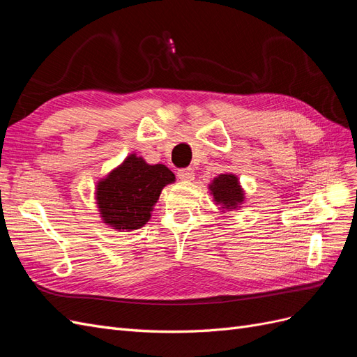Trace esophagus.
<instances>
[{
    "label": "esophagus",
    "mask_w": 357,
    "mask_h": 357,
    "mask_svg": "<svg viewBox=\"0 0 357 357\" xmlns=\"http://www.w3.org/2000/svg\"><path fill=\"white\" fill-rule=\"evenodd\" d=\"M177 176L183 181H192L193 178H195V171H193L192 168H181V169H178Z\"/></svg>",
    "instance_id": "esophagus-1"
}]
</instances>
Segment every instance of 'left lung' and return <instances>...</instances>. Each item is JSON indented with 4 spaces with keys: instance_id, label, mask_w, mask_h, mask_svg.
I'll list each match as a JSON object with an SVG mask.
<instances>
[{
    "instance_id": "obj_1",
    "label": "left lung",
    "mask_w": 357,
    "mask_h": 357,
    "mask_svg": "<svg viewBox=\"0 0 357 357\" xmlns=\"http://www.w3.org/2000/svg\"><path fill=\"white\" fill-rule=\"evenodd\" d=\"M210 190L215 204H220L222 208L235 210L244 201V193L234 174H220L215 177L210 185Z\"/></svg>"
}]
</instances>
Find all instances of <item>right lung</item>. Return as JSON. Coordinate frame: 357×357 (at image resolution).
Here are the masks:
<instances>
[{"mask_svg":"<svg viewBox=\"0 0 357 357\" xmlns=\"http://www.w3.org/2000/svg\"><path fill=\"white\" fill-rule=\"evenodd\" d=\"M174 180L165 165H149L135 153L129 155L96 185V204L104 223L117 231L139 229L152 215L162 189Z\"/></svg>","mask_w":357,"mask_h":357,"instance_id":"right-lung-1","label":"right lung"}]
</instances>
